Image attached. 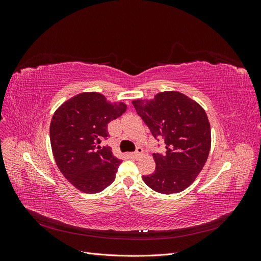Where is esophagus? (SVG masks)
<instances>
[{
	"label": "esophagus",
	"mask_w": 261,
	"mask_h": 261,
	"mask_svg": "<svg viewBox=\"0 0 261 261\" xmlns=\"http://www.w3.org/2000/svg\"><path fill=\"white\" fill-rule=\"evenodd\" d=\"M143 152H144L143 148H141V147H137L136 151H135V152H132V153H129V154H130L132 158H134V159H138V158H139L141 154H143Z\"/></svg>",
	"instance_id": "34e87169"
}]
</instances>
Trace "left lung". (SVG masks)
<instances>
[{"label": "left lung", "instance_id": "1", "mask_svg": "<svg viewBox=\"0 0 261 261\" xmlns=\"http://www.w3.org/2000/svg\"><path fill=\"white\" fill-rule=\"evenodd\" d=\"M152 136L164 141L165 152L153 153L155 170L143 176L161 194H174L191 185L206 163L210 146V123L204 110L177 91L158 93L153 100L133 101Z\"/></svg>", "mask_w": 261, "mask_h": 261}]
</instances>
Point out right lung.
Segmentation results:
<instances>
[{"label":"right lung","instance_id":"obj_1","mask_svg":"<svg viewBox=\"0 0 261 261\" xmlns=\"http://www.w3.org/2000/svg\"><path fill=\"white\" fill-rule=\"evenodd\" d=\"M126 111L123 102L110 103L98 92L80 93L55 111L50 140L61 173L77 189L96 194L113 183L121 160L110 147L108 124Z\"/></svg>","mask_w":261,"mask_h":261}]
</instances>
